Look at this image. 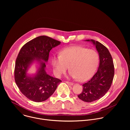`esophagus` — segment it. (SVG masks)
<instances>
[{
	"instance_id": "esophagus-1",
	"label": "esophagus",
	"mask_w": 130,
	"mask_h": 130,
	"mask_svg": "<svg viewBox=\"0 0 130 130\" xmlns=\"http://www.w3.org/2000/svg\"><path fill=\"white\" fill-rule=\"evenodd\" d=\"M67 84H69V85H73V83H72V82H68V81H66L65 82Z\"/></svg>"
}]
</instances>
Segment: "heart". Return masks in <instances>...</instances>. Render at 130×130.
I'll list each match as a JSON object with an SVG mask.
<instances>
[{
	"instance_id": "b5f03b06",
	"label": "heart",
	"mask_w": 130,
	"mask_h": 130,
	"mask_svg": "<svg viewBox=\"0 0 130 130\" xmlns=\"http://www.w3.org/2000/svg\"><path fill=\"white\" fill-rule=\"evenodd\" d=\"M51 62L54 73L57 77H61L70 67V76L83 82L94 75L99 57L94 50L76 46L64 49L60 52V56L53 57Z\"/></svg>"
}]
</instances>
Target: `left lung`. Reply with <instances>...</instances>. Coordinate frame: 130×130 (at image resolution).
I'll return each mask as SVG.
<instances>
[{
    "label": "left lung",
    "instance_id": "8db88e82",
    "mask_svg": "<svg viewBox=\"0 0 130 130\" xmlns=\"http://www.w3.org/2000/svg\"><path fill=\"white\" fill-rule=\"evenodd\" d=\"M86 41H91L96 46L100 63L94 76L82 85L83 90L78 97L84 102H91L102 98L110 88L114 76V66L112 55L105 46L94 40Z\"/></svg>",
    "mask_w": 130,
    "mask_h": 130
}]
</instances>
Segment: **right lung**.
I'll use <instances>...</instances> for the list:
<instances>
[{"label":"right lung","mask_w":130,"mask_h":130,"mask_svg":"<svg viewBox=\"0 0 130 130\" xmlns=\"http://www.w3.org/2000/svg\"><path fill=\"white\" fill-rule=\"evenodd\" d=\"M60 44V41L43 35L27 42L20 51L15 62V81L22 93L30 100L36 102L46 100L62 82L47 74L44 62L48 61L52 48ZM35 60L40 63V67L38 73L31 77L26 75V71Z\"/></svg>","instance_id":"add662e5"}]
</instances>
